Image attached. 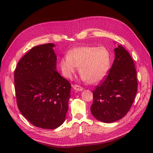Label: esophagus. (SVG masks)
I'll return each instance as SVG.
<instances>
[{"instance_id":"obj_1","label":"esophagus","mask_w":153,"mask_h":153,"mask_svg":"<svg viewBox=\"0 0 153 153\" xmlns=\"http://www.w3.org/2000/svg\"><path fill=\"white\" fill-rule=\"evenodd\" d=\"M73 89H75L76 91H82L83 90V88L82 87H81L80 85H74L72 86Z\"/></svg>"}]
</instances>
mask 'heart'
<instances>
[{
    "label": "heart",
    "instance_id": "obj_1",
    "mask_svg": "<svg viewBox=\"0 0 153 153\" xmlns=\"http://www.w3.org/2000/svg\"><path fill=\"white\" fill-rule=\"evenodd\" d=\"M110 57L108 50L103 47H79L69 51L60 61L63 76L71 79L79 67V73L85 82L92 83L102 80L108 74Z\"/></svg>",
    "mask_w": 153,
    "mask_h": 153
}]
</instances>
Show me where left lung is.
<instances>
[{
	"label": "left lung",
	"instance_id": "left-lung-1",
	"mask_svg": "<svg viewBox=\"0 0 153 153\" xmlns=\"http://www.w3.org/2000/svg\"><path fill=\"white\" fill-rule=\"evenodd\" d=\"M109 73L93 91L91 112L100 122L111 123L125 116L137 91V71L130 54L121 45L114 48Z\"/></svg>",
	"mask_w": 153,
	"mask_h": 153
}]
</instances>
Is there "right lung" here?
Listing matches in <instances>:
<instances>
[{
  "mask_svg": "<svg viewBox=\"0 0 153 153\" xmlns=\"http://www.w3.org/2000/svg\"><path fill=\"white\" fill-rule=\"evenodd\" d=\"M53 43L34 47L23 56L14 71L18 109L31 124L53 129L64 123L71 84L56 70Z\"/></svg>",
  "mask_w": 153,
  "mask_h": 153,
  "instance_id": "add662e5",
  "label": "right lung"
}]
</instances>
